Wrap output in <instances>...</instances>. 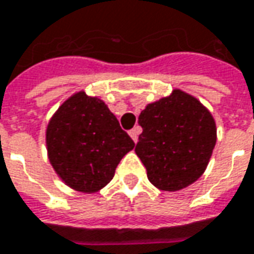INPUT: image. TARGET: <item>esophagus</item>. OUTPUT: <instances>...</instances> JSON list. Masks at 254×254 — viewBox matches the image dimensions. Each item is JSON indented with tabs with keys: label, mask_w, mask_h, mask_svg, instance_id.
Returning <instances> with one entry per match:
<instances>
[{
	"label": "esophagus",
	"mask_w": 254,
	"mask_h": 254,
	"mask_svg": "<svg viewBox=\"0 0 254 254\" xmlns=\"http://www.w3.org/2000/svg\"><path fill=\"white\" fill-rule=\"evenodd\" d=\"M139 132H141V128H139V127H134V128H132V130H130V132H128L134 142H137V141H138Z\"/></svg>",
	"instance_id": "esophagus-1"
}]
</instances>
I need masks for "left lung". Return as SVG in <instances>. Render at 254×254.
Returning <instances> with one entry per match:
<instances>
[{
	"mask_svg": "<svg viewBox=\"0 0 254 254\" xmlns=\"http://www.w3.org/2000/svg\"><path fill=\"white\" fill-rule=\"evenodd\" d=\"M138 123L142 132L135 154L155 187L178 191L204 173L217 142V127L200 100L173 89L169 96L147 105Z\"/></svg>",
	"mask_w": 254,
	"mask_h": 254,
	"instance_id": "obj_1",
	"label": "left lung"
}]
</instances>
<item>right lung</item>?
Here are the masks:
<instances>
[{
    "mask_svg": "<svg viewBox=\"0 0 254 254\" xmlns=\"http://www.w3.org/2000/svg\"><path fill=\"white\" fill-rule=\"evenodd\" d=\"M46 145L53 169L68 187L96 193L113 179L134 141L103 100L79 91L50 119Z\"/></svg>",
    "mask_w": 254,
    "mask_h": 254,
    "instance_id": "obj_1",
    "label": "right lung"
}]
</instances>
